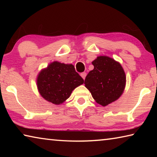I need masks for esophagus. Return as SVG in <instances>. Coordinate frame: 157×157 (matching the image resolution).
<instances>
[{
	"instance_id": "esophagus-1",
	"label": "esophagus",
	"mask_w": 157,
	"mask_h": 157,
	"mask_svg": "<svg viewBox=\"0 0 157 157\" xmlns=\"http://www.w3.org/2000/svg\"><path fill=\"white\" fill-rule=\"evenodd\" d=\"M80 75H81L82 78L84 79L85 78H86V73H85V72H83V73H82L80 74Z\"/></svg>"
}]
</instances>
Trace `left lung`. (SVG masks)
<instances>
[{
	"label": "left lung",
	"mask_w": 157,
	"mask_h": 157,
	"mask_svg": "<svg viewBox=\"0 0 157 157\" xmlns=\"http://www.w3.org/2000/svg\"><path fill=\"white\" fill-rule=\"evenodd\" d=\"M94 70L84 80L86 88L98 104L105 107L123 94L126 76L121 63L107 56H99L92 62Z\"/></svg>",
	"instance_id": "obj_1"
}]
</instances>
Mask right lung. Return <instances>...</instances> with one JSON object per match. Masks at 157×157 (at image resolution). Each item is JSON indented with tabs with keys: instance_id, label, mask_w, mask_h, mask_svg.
Segmentation results:
<instances>
[{
	"instance_id": "1",
	"label": "right lung",
	"mask_w": 157,
	"mask_h": 157,
	"mask_svg": "<svg viewBox=\"0 0 157 157\" xmlns=\"http://www.w3.org/2000/svg\"><path fill=\"white\" fill-rule=\"evenodd\" d=\"M84 79L76 72L73 64L53 62L42 69L36 78L37 89L45 100L60 105L70 97Z\"/></svg>"
}]
</instances>
